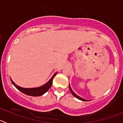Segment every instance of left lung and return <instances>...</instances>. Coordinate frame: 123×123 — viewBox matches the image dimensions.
<instances>
[{
	"label": "left lung",
	"mask_w": 123,
	"mask_h": 123,
	"mask_svg": "<svg viewBox=\"0 0 123 123\" xmlns=\"http://www.w3.org/2000/svg\"><path fill=\"white\" fill-rule=\"evenodd\" d=\"M69 91H70V92H71V94H72L75 97H76V98H78V99L80 100H82V101H85V102H87V101H89V100H86V99H84V98H82V97H81L78 96V95H77L76 94H75L74 92L73 91V90L71 89V86H70V84H69Z\"/></svg>",
	"instance_id": "obj_1"
}]
</instances>
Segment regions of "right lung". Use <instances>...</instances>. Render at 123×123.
I'll return each instance as SVG.
<instances>
[{
  "mask_svg": "<svg viewBox=\"0 0 123 123\" xmlns=\"http://www.w3.org/2000/svg\"><path fill=\"white\" fill-rule=\"evenodd\" d=\"M58 72H56L54 74V75L52 76V78L49 80L45 84H44V85L41 86L40 87H32V88H25L20 87L19 86L17 85L13 81H12V79H11V81L12 83L13 84L14 86L17 88V89L19 90V91H21L23 92V94H26V95H29V96H32V97H38V96H41L43 94H44L46 92L48 91V90L50 88L52 84V82H53V79L54 77L56 76Z\"/></svg>",
  "mask_w": 123,
  "mask_h": 123,
  "instance_id": "1",
  "label": "right lung"
}]
</instances>
